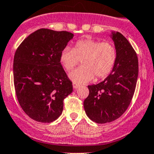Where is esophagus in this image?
Segmentation results:
<instances>
[{
	"mask_svg": "<svg viewBox=\"0 0 154 154\" xmlns=\"http://www.w3.org/2000/svg\"><path fill=\"white\" fill-rule=\"evenodd\" d=\"M73 88H74V89H77V88H79L80 86H81V85H80L79 84L73 83Z\"/></svg>",
	"mask_w": 154,
	"mask_h": 154,
	"instance_id": "esophagus-1",
	"label": "esophagus"
}]
</instances>
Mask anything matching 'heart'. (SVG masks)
I'll return each instance as SVG.
<instances>
[{"mask_svg":"<svg viewBox=\"0 0 154 154\" xmlns=\"http://www.w3.org/2000/svg\"><path fill=\"white\" fill-rule=\"evenodd\" d=\"M117 59V48L109 41L92 38L77 41L73 49L66 47L62 50L59 60L66 71H70L81 60V66L69 73L74 83L83 84L103 79L112 72Z\"/></svg>","mask_w":154,"mask_h":154,"instance_id":"b5f03b06","label":"heart"}]
</instances>
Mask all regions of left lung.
<instances>
[{
  "label": "left lung",
  "instance_id": "1",
  "mask_svg": "<svg viewBox=\"0 0 154 154\" xmlns=\"http://www.w3.org/2000/svg\"><path fill=\"white\" fill-rule=\"evenodd\" d=\"M117 48L114 68L105 80L88 85V96L84 101L88 117L98 124L117 120L125 113L131 102L139 74L137 54L131 44L121 33H112Z\"/></svg>",
  "mask_w": 154,
  "mask_h": 154
}]
</instances>
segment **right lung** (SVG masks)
I'll return each instance as SVG.
<instances>
[{"label": "right lung", "instance_id": "right-lung-1", "mask_svg": "<svg viewBox=\"0 0 154 154\" xmlns=\"http://www.w3.org/2000/svg\"><path fill=\"white\" fill-rule=\"evenodd\" d=\"M73 37L67 31L40 29L20 44L14 56L15 94L31 119L51 123L62 114L63 100L73 91L62 66V50Z\"/></svg>", "mask_w": 154, "mask_h": 154}]
</instances>
